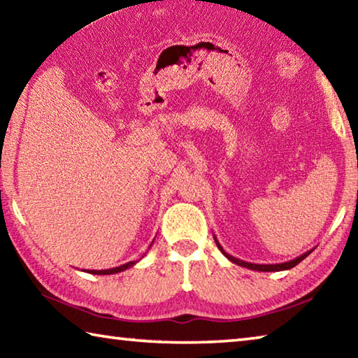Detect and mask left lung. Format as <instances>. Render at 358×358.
<instances>
[{
  "instance_id": "8db88e82",
  "label": "left lung",
  "mask_w": 358,
  "mask_h": 358,
  "mask_svg": "<svg viewBox=\"0 0 358 358\" xmlns=\"http://www.w3.org/2000/svg\"><path fill=\"white\" fill-rule=\"evenodd\" d=\"M215 241H216V246L220 248V251L230 260V262L237 264V265H240V266H245V268L257 270V271H282V270H290V268H294V266H295L296 264H300L303 259L310 256V254L314 251V250H310V251H306L305 254H301V256L295 257V259H292V260H287V262H282V264H251V262H245V260H240V259H237V257L230 256V254H227L226 251L222 250V246L220 245V241H217L216 238H215Z\"/></svg>"
}]
</instances>
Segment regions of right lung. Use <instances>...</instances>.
I'll return each instance as SVG.
<instances>
[{
	"instance_id": "1",
	"label": "right lung",
	"mask_w": 358,
	"mask_h": 358,
	"mask_svg": "<svg viewBox=\"0 0 358 358\" xmlns=\"http://www.w3.org/2000/svg\"><path fill=\"white\" fill-rule=\"evenodd\" d=\"M136 264H137V260H136V262H128V264H123V265L115 266V268H108V270H88V273H92V275H113V273H120V271L128 270Z\"/></svg>"
}]
</instances>
